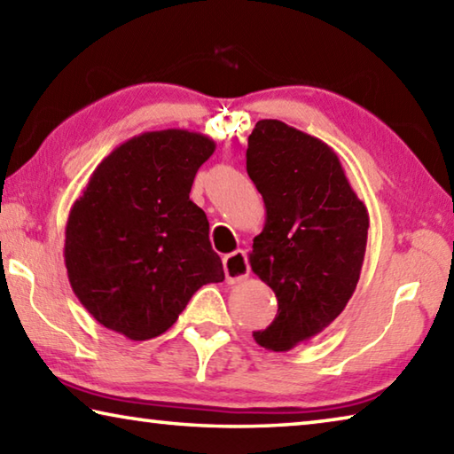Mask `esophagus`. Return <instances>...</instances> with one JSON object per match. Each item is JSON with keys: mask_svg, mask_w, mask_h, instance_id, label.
<instances>
[{"mask_svg": "<svg viewBox=\"0 0 454 454\" xmlns=\"http://www.w3.org/2000/svg\"><path fill=\"white\" fill-rule=\"evenodd\" d=\"M222 262H224V274H226L228 284H236L244 278H248L250 264L244 250H236L232 254H226Z\"/></svg>", "mask_w": 454, "mask_h": 454, "instance_id": "esophagus-1", "label": "esophagus"}]
</instances>
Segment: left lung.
Returning a JSON list of instances; mask_svg holds the SVG:
<instances>
[{
  "label": "left lung",
  "instance_id": "obj_1",
  "mask_svg": "<svg viewBox=\"0 0 454 454\" xmlns=\"http://www.w3.org/2000/svg\"><path fill=\"white\" fill-rule=\"evenodd\" d=\"M246 170L266 208L250 266L278 301L272 325L254 340L286 352L348 304L364 262L368 212L336 152L280 120H260L252 129Z\"/></svg>",
  "mask_w": 454,
  "mask_h": 454
}]
</instances>
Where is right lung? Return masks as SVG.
<instances>
[{
  "instance_id": "right-lung-1",
  "label": "right lung",
  "mask_w": 454,
  "mask_h": 454,
  "mask_svg": "<svg viewBox=\"0 0 454 454\" xmlns=\"http://www.w3.org/2000/svg\"><path fill=\"white\" fill-rule=\"evenodd\" d=\"M214 150L188 129L144 132L90 176L67 216L64 258L74 294L102 326L156 338L200 286L224 280L208 218L190 200Z\"/></svg>"
}]
</instances>
